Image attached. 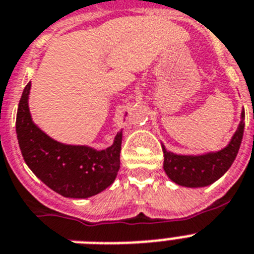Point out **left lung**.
Listing matches in <instances>:
<instances>
[{"label":"left lung","instance_id":"1","mask_svg":"<svg viewBox=\"0 0 254 254\" xmlns=\"http://www.w3.org/2000/svg\"><path fill=\"white\" fill-rule=\"evenodd\" d=\"M244 110L242 111L239 127L230 139L229 144L218 151L200 155H180L170 152L164 144V170L170 181L180 186L197 187L209 186L219 180L230 169L239 152L244 133Z\"/></svg>","mask_w":254,"mask_h":254}]
</instances>
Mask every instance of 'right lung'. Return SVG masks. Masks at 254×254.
Returning a JSON list of instances; mask_svg holds the SVG:
<instances>
[{
    "instance_id": "right-lung-1",
    "label": "right lung",
    "mask_w": 254,
    "mask_h": 254,
    "mask_svg": "<svg viewBox=\"0 0 254 254\" xmlns=\"http://www.w3.org/2000/svg\"><path fill=\"white\" fill-rule=\"evenodd\" d=\"M31 82L23 90L16 114V135L25 164L38 180L64 197L86 199L114 183L120 169L123 130L106 150L53 139L33 123L28 99Z\"/></svg>"
}]
</instances>
